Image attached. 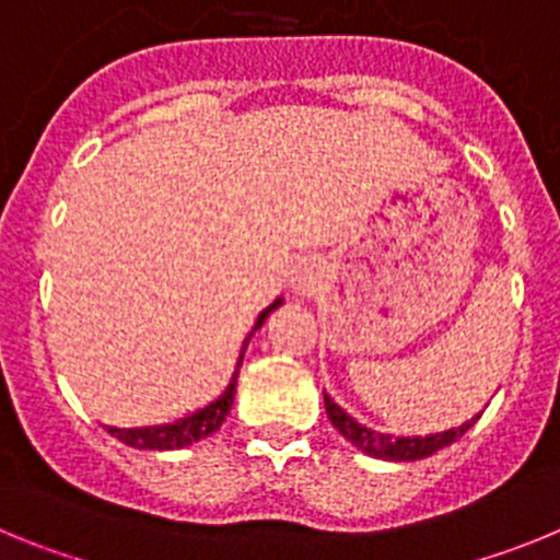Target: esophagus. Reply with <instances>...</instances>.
<instances>
[{
  "label": "esophagus",
  "mask_w": 560,
  "mask_h": 560,
  "mask_svg": "<svg viewBox=\"0 0 560 560\" xmlns=\"http://www.w3.org/2000/svg\"><path fill=\"white\" fill-rule=\"evenodd\" d=\"M319 285V271L314 264H296L291 271V289L300 291V294H311V291Z\"/></svg>",
  "instance_id": "esophagus-1"
}]
</instances>
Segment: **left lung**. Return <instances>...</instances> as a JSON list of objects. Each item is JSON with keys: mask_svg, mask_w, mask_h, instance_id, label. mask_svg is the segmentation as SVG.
<instances>
[{"mask_svg": "<svg viewBox=\"0 0 560 560\" xmlns=\"http://www.w3.org/2000/svg\"><path fill=\"white\" fill-rule=\"evenodd\" d=\"M325 409H328V418L330 423L336 427V432L341 438L353 443L359 452H364L368 457H378V459H393V463H409V459H423V457H432L434 452L440 448L452 446L463 438L468 429L477 423V418L465 420L463 427L457 429H448V432H438V434H427V438H395V434H384V432H375V429H368L364 423H359L355 418H350L339 404H334L330 395H325Z\"/></svg>", "mask_w": 560, "mask_h": 560, "instance_id": "obj_1", "label": "left lung"}]
</instances>
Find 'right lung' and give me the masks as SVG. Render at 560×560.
Instances as JSON below:
<instances>
[{
	"mask_svg": "<svg viewBox=\"0 0 560 560\" xmlns=\"http://www.w3.org/2000/svg\"><path fill=\"white\" fill-rule=\"evenodd\" d=\"M280 303H283V300H275V303H271L264 314L257 316L255 330L266 323V316H269ZM241 359H244V355H241ZM235 378H237V373L232 375L230 387H226V393L221 395L219 400H212L210 407L187 415V418L176 420V423H162V427H140V429H117V427H106V429L112 432V438L122 440L126 446L145 448V452H171V448H185V446H190V443H199V440L210 438V434L215 432L221 423H224L226 415H230L232 398H235Z\"/></svg>",
	"mask_w": 560,
	"mask_h": 560,
	"instance_id": "right-lung-1",
	"label": "right lung"
}]
</instances>
